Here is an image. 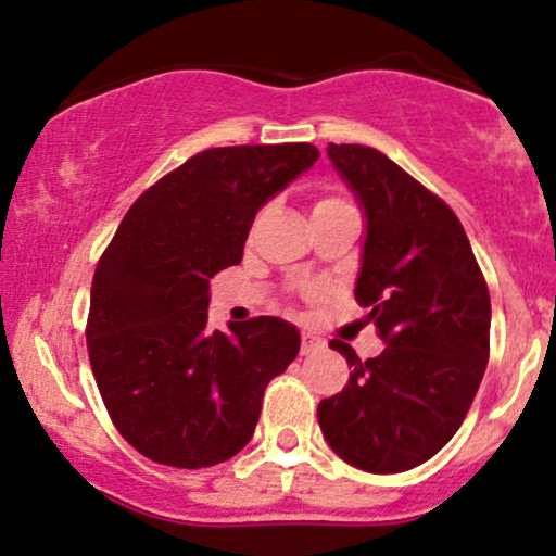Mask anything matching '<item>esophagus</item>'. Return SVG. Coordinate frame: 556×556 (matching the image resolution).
<instances>
[{"label":"esophagus","mask_w":556,"mask_h":556,"mask_svg":"<svg viewBox=\"0 0 556 556\" xmlns=\"http://www.w3.org/2000/svg\"><path fill=\"white\" fill-rule=\"evenodd\" d=\"M323 341H319L317 336H312V332H302V354H315V351L323 349Z\"/></svg>","instance_id":"34e87169"}]
</instances>
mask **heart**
Segmentation results:
<instances>
[{
    "label": "heart",
    "mask_w": 556,
    "mask_h": 556,
    "mask_svg": "<svg viewBox=\"0 0 556 556\" xmlns=\"http://www.w3.org/2000/svg\"><path fill=\"white\" fill-rule=\"evenodd\" d=\"M338 205H349V202L341 198H319L315 202V211H319V207H338Z\"/></svg>",
    "instance_id": "obj_1"
}]
</instances>
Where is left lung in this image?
Here are the masks:
<instances>
[{
	"label": "left lung",
	"instance_id": "left-lung-1",
	"mask_svg": "<svg viewBox=\"0 0 556 556\" xmlns=\"http://www.w3.org/2000/svg\"><path fill=\"white\" fill-rule=\"evenodd\" d=\"M364 213L356 299L384 341L351 367L317 421L338 458L369 473H401L447 445L471 408L489 362L492 302L471 244L437 194L375 148L328 146Z\"/></svg>",
	"mask_w": 556,
	"mask_h": 556
}]
</instances>
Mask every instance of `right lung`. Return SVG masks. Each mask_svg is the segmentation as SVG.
Segmentation results:
<instances>
[{"mask_svg": "<svg viewBox=\"0 0 556 556\" xmlns=\"http://www.w3.org/2000/svg\"><path fill=\"white\" fill-rule=\"evenodd\" d=\"M309 142L202 150L129 207L90 289L88 354L119 434L174 468L252 440L267 382L296 358L280 317L207 328L211 278L241 263L254 215L315 166Z\"/></svg>", "mask_w": 556, "mask_h": 556, "instance_id": "right-lung-1", "label": "right lung"}]
</instances>
